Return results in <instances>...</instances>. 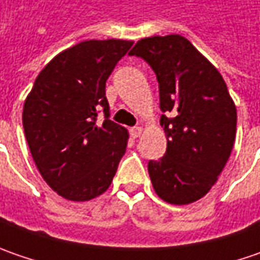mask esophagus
Segmentation results:
<instances>
[{
    "label": "esophagus",
    "instance_id": "34e87169",
    "mask_svg": "<svg viewBox=\"0 0 260 260\" xmlns=\"http://www.w3.org/2000/svg\"><path fill=\"white\" fill-rule=\"evenodd\" d=\"M142 132H143V128H142V127H133V128H130V135H132V137H133V139L140 137Z\"/></svg>",
    "mask_w": 260,
    "mask_h": 260
}]
</instances>
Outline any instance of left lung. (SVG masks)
<instances>
[{
    "instance_id": "left-lung-1",
    "label": "left lung",
    "mask_w": 260,
    "mask_h": 260,
    "mask_svg": "<svg viewBox=\"0 0 260 260\" xmlns=\"http://www.w3.org/2000/svg\"><path fill=\"white\" fill-rule=\"evenodd\" d=\"M130 56L143 57L159 82L168 146L147 171L159 198L191 204L217 182L236 139L237 111L223 76L192 43L179 35L139 40Z\"/></svg>"
}]
</instances>
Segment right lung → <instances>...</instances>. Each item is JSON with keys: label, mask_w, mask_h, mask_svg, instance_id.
Here are the masks:
<instances>
[{"label": "right lung", "mask_w": 260, "mask_h": 260, "mask_svg": "<svg viewBox=\"0 0 260 260\" xmlns=\"http://www.w3.org/2000/svg\"><path fill=\"white\" fill-rule=\"evenodd\" d=\"M132 45L108 39L66 49L42 69L25 98L30 153L46 184L69 201L104 194L125 153L128 132L108 118L105 82ZM100 111L103 123L96 121Z\"/></svg>", "instance_id": "obj_1"}]
</instances>
